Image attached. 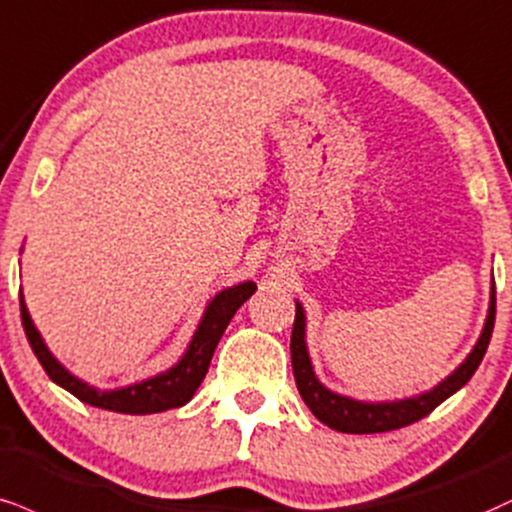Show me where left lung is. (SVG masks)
Segmentation results:
<instances>
[{
  "mask_svg": "<svg viewBox=\"0 0 512 512\" xmlns=\"http://www.w3.org/2000/svg\"><path fill=\"white\" fill-rule=\"evenodd\" d=\"M494 319H496V288L491 295V307L489 317H486L484 331L479 336L477 346L470 353V357L460 365L446 381H441L434 391L424 393L417 398H405L398 403H360V400H350L331 393L319 384L315 372H312L310 357H307L305 348V315L303 307L295 305V322H293V334H291V362H293V377L295 386H298L300 396H303L305 405L312 410V415L319 422H324L326 427L336 429V432L346 434H379V432H391V429L408 427V424L422 420L429 412L453 396L455 391L463 389L467 381L472 379V374L477 372L479 362L489 348L491 331H494Z\"/></svg>",
  "mask_w": 512,
  "mask_h": 512,
  "instance_id": "obj_1",
  "label": "left lung"
}]
</instances>
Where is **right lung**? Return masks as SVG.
<instances>
[{
	"mask_svg": "<svg viewBox=\"0 0 512 512\" xmlns=\"http://www.w3.org/2000/svg\"><path fill=\"white\" fill-rule=\"evenodd\" d=\"M255 283H240L236 288H226L221 291L217 298L212 300L207 307L205 317H202L200 326H197L193 341H190L188 353L183 355V360L178 362L176 367H171L169 372L159 374V377H152L147 381H140V384L126 386V389L119 391H97L90 389L88 384L71 377L64 367L49 355V350L42 343L38 331H35L33 322H30L26 305H23L21 295V322L23 331H26L30 348H33L35 357L40 360L42 369L47 372V377L59 384L61 389L73 393L83 403L95 405V408L102 410H114V412H126V415H152V412H164L171 408H181L186 405L197 386L205 379L209 362H212L214 350H217L219 338L224 336L226 326H229L231 317L236 315V310L245 300L255 293Z\"/></svg>",
	"mask_w": 512,
	"mask_h": 512,
	"instance_id": "add662e5",
	"label": "right lung"
}]
</instances>
